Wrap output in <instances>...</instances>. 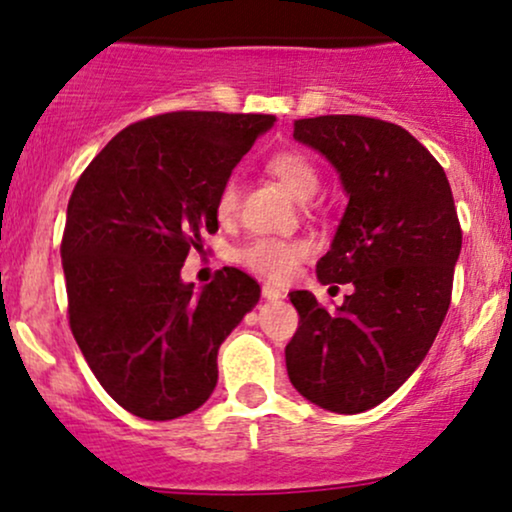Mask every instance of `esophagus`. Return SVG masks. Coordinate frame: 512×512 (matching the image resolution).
<instances>
[{"mask_svg":"<svg viewBox=\"0 0 512 512\" xmlns=\"http://www.w3.org/2000/svg\"><path fill=\"white\" fill-rule=\"evenodd\" d=\"M262 296L267 298V301H281V298H284V291L276 289V286H272V284H264L262 286Z\"/></svg>","mask_w":512,"mask_h":512,"instance_id":"obj_1","label":"esophagus"}]
</instances>
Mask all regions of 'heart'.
I'll use <instances>...</instances> for the list:
<instances>
[{"mask_svg": "<svg viewBox=\"0 0 512 512\" xmlns=\"http://www.w3.org/2000/svg\"><path fill=\"white\" fill-rule=\"evenodd\" d=\"M267 170L274 175L286 190L296 199H308L315 195L320 187V170L310 156L303 151H279L267 161ZM238 207V187L236 180H226L216 195V216L221 221L231 219L233 211ZM308 255V245L301 240H276V238H260L250 243L248 248L240 252V262L250 267L252 272L267 276L272 281L289 279L296 269V264Z\"/></svg>", "mask_w": 512, "mask_h": 512, "instance_id": "1", "label": "heart"}]
</instances>
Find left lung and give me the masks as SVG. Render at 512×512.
Listing matches in <instances>:
<instances>
[{
	"mask_svg": "<svg viewBox=\"0 0 512 512\" xmlns=\"http://www.w3.org/2000/svg\"><path fill=\"white\" fill-rule=\"evenodd\" d=\"M293 139L322 154L349 197L320 284H351L337 310L293 291L301 322L286 344L291 385L337 414L378 407L421 366L450 308L462 231L445 170L392 122L320 115Z\"/></svg>",
	"mask_w": 512,
	"mask_h": 512,
	"instance_id": "left-lung-1",
	"label": "left lung"
}]
</instances>
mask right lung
I'll list each match as a JSON object with an SVG mask.
<instances>
[{
  "mask_svg": "<svg viewBox=\"0 0 512 512\" xmlns=\"http://www.w3.org/2000/svg\"><path fill=\"white\" fill-rule=\"evenodd\" d=\"M274 122L195 110L134 122L69 197V327L103 390L139 419L202 407L219 380V346L260 301V284L236 267L202 291L180 269L204 233L219 231L221 185Z\"/></svg>",
  "mask_w": 512,
  "mask_h": 512,
  "instance_id": "right-lung-1",
  "label": "right lung"
}]
</instances>
